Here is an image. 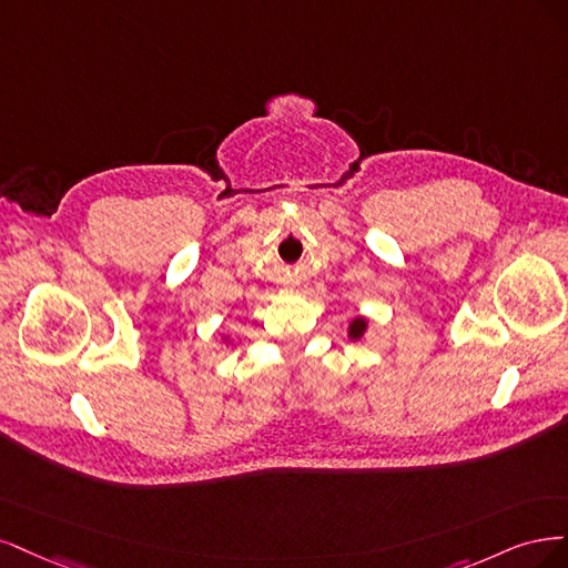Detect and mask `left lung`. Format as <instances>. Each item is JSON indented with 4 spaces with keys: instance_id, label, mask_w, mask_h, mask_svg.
Listing matches in <instances>:
<instances>
[{
    "instance_id": "8db88e82",
    "label": "left lung",
    "mask_w": 568,
    "mask_h": 568,
    "mask_svg": "<svg viewBox=\"0 0 568 568\" xmlns=\"http://www.w3.org/2000/svg\"><path fill=\"white\" fill-rule=\"evenodd\" d=\"M365 331H368V318L365 316H356L349 327H346V335H349V339H361L365 335Z\"/></svg>"
}]
</instances>
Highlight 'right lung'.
Listing matches in <instances>:
<instances>
[{"mask_svg": "<svg viewBox=\"0 0 568 568\" xmlns=\"http://www.w3.org/2000/svg\"><path fill=\"white\" fill-rule=\"evenodd\" d=\"M222 339L226 342V344H233V339H231V335H222Z\"/></svg>", "mask_w": 568, "mask_h": 568, "instance_id": "obj_1", "label": "right lung"}]
</instances>
